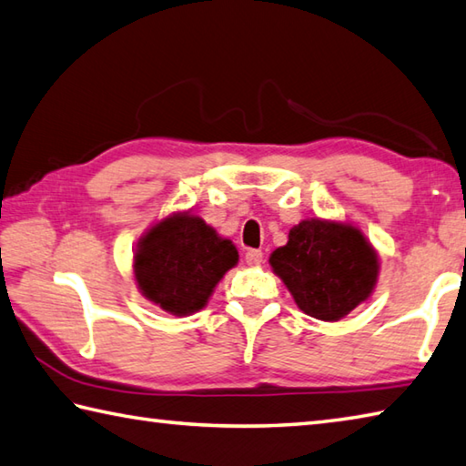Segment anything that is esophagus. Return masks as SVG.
I'll return each mask as SVG.
<instances>
[{"label": "esophagus", "mask_w": 466, "mask_h": 466, "mask_svg": "<svg viewBox=\"0 0 466 466\" xmlns=\"http://www.w3.org/2000/svg\"><path fill=\"white\" fill-rule=\"evenodd\" d=\"M245 261H248L249 266H259L263 261V253L259 249H248L245 251Z\"/></svg>", "instance_id": "1"}]
</instances>
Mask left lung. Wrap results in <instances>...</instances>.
<instances>
[{"label": "left lung", "instance_id": "obj_1", "mask_svg": "<svg viewBox=\"0 0 466 466\" xmlns=\"http://www.w3.org/2000/svg\"><path fill=\"white\" fill-rule=\"evenodd\" d=\"M271 268L312 319L339 320L371 296L380 263L357 227L309 218L289 229Z\"/></svg>", "mask_w": 466, "mask_h": 466}]
</instances>
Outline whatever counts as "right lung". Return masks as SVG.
I'll list each match as a JSON object with an SVG mask.
<instances>
[{
  "instance_id": "1",
  "label": "right lung",
  "mask_w": 466,
  "mask_h": 466,
  "mask_svg": "<svg viewBox=\"0 0 466 466\" xmlns=\"http://www.w3.org/2000/svg\"><path fill=\"white\" fill-rule=\"evenodd\" d=\"M239 253L197 215H172L154 225L139 241L134 274L147 300L170 314L203 309L218 279Z\"/></svg>"
}]
</instances>
